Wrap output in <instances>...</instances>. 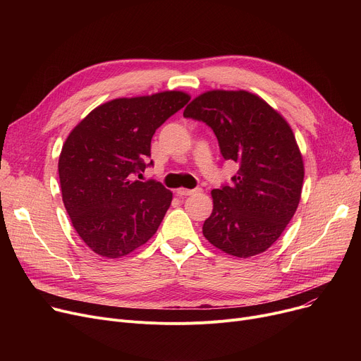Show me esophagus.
I'll return each mask as SVG.
<instances>
[{
    "label": "esophagus",
    "mask_w": 361,
    "mask_h": 361,
    "mask_svg": "<svg viewBox=\"0 0 361 361\" xmlns=\"http://www.w3.org/2000/svg\"><path fill=\"white\" fill-rule=\"evenodd\" d=\"M196 190H190V188H184V187H180L178 190H177V195L178 196H190V195H193Z\"/></svg>",
    "instance_id": "34e87169"
}]
</instances>
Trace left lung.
<instances>
[{
    "instance_id": "obj_1",
    "label": "left lung",
    "mask_w": 361,
    "mask_h": 361,
    "mask_svg": "<svg viewBox=\"0 0 361 361\" xmlns=\"http://www.w3.org/2000/svg\"><path fill=\"white\" fill-rule=\"evenodd\" d=\"M183 116L209 126L222 157L240 166L231 185L211 192L214 209L203 224L204 238L235 257L267 252L294 216L305 178L290 124L247 90L203 92Z\"/></svg>"
}]
</instances>
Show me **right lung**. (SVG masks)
I'll return each mask as SVG.
<instances>
[{"label":"right lung","mask_w":361,"mask_h":361,"mask_svg":"<svg viewBox=\"0 0 361 361\" xmlns=\"http://www.w3.org/2000/svg\"><path fill=\"white\" fill-rule=\"evenodd\" d=\"M188 101L181 90L117 98L92 109L70 131L59 159L63 202L92 252L117 259L157 233L173 192L139 178L152 136Z\"/></svg>","instance_id":"obj_1"}]
</instances>
